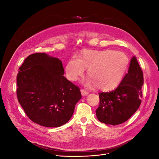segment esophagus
<instances>
[{
    "label": "esophagus",
    "mask_w": 159,
    "mask_h": 159,
    "mask_svg": "<svg viewBox=\"0 0 159 159\" xmlns=\"http://www.w3.org/2000/svg\"><path fill=\"white\" fill-rule=\"evenodd\" d=\"M81 95H82L83 96H85V95H87L88 94V91L85 90V89H83L81 90Z\"/></svg>",
    "instance_id": "34e87169"
}]
</instances>
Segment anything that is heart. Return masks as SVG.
Masks as SVG:
<instances>
[{
    "label": "heart",
    "instance_id": "heart-1",
    "mask_svg": "<svg viewBox=\"0 0 159 159\" xmlns=\"http://www.w3.org/2000/svg\"><path fill=\"white\" fill-rule=\"evenodd\" d=\"M129 60L125 53L111 50H85L69 60L66 67L68 79L75 81L85 73L89 79L88 85H96L102 91H111L117 88L125 74Z\"/></svg>",
    "mask_w": 159,
    "mask_h": 159
}]
</instances>
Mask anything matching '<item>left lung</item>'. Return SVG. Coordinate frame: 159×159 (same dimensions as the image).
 Here are the masks:
<instances>
[{
    "mask_svg": "<svg viewBox=\"0 0 159 159\" xmlns=\"http://www.w3.org/2000/svg\"><path fill=\"white\" fill-rule=\"evenodd\" d=\"M143 73L135 57H133L128 73L118 87L110 92L99 93V105L95 113L101 123L117 125L127 121L141 103Z\"/></svg>",
    "mask_w": 159,
    "mask_h": 159,
    "instance_id": "left-lung-1",
    "label": "left lung"
}]
</instances>
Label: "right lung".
<instances>
[{
	"label": "right lung",
	"instance_id": "1",
	"mask_svg": "<svg viewBox=\"0 0 159 159\" xmlns=\"http://www.w3.org/2000/svg\"><path fill=\"white\" fill-rule=\"evenodd\" d=\"M18 71L17 98L28 118L48 127L68 122L81 94L79 87L63 75L61 61L34 53L26 57Z\"/></svg>",
	"mask_w": 159,
	"mask_h": 159
}]
</instances>
